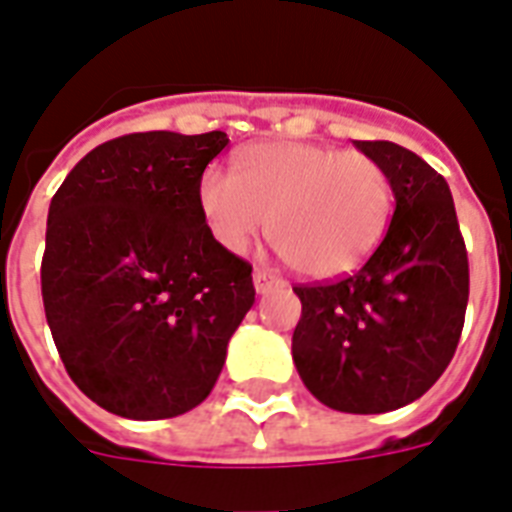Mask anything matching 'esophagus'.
Listing matches in <instances>:
<instances>
[{
    "instance_id": "esophagus-1",
    "label": "esophagus",
    "mask_w": 512,
    "mask_h": 512,
    "mask_svg": "<svg viewBox=\"0 0 512 512\" xmlns=\"http://www.w3.org/2000/svg\"><path fill=\"white\" fill-rule=\"evenodd\" d=\"M252 281H255V292L257 294L270 292L273 286L281 284V278L273 276V273H270V270H265V268H255V273H252Z\"/></svg>"
}]
</instances>
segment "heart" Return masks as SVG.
Instances as JSON below:
<instances>
[{
	"label": "heart",
	"mask_w": 512,
	"mask_h": 512,
	"mask_svg": "<svg viewBox=\"0 0 512 512\" xmlns=\"http://www.w3.org/2000/svg\"><path fill=\"white\" fill-rule=\"evenodd\" d=\"M197 205L220 249L242 255L268 239L297 273L331 278L357 268L392 218V181L365 152L310 141H260L236 157V176L210 165Z\"/></svg>",
	"instance_id": "heart-1"
}]
</instances>
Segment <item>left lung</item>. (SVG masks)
Masks as SVG:
<instances>
[{"label":"left lung","instance_id":"1","mask_svg":"<svg viewBox=\"0 0 512 512\" xmlns=\"http://www.w3.org/2000/svg\"><path fill=\"white\" fill-rule=\"evenodd\" d=\"M392 181L394 215L368 263L331 284L294 286L292 357L315 400L376 415L429 392L450 365L468 305V252L450 186L394 141H355Z\"/></svg>","mask_w":512,"mask_h":512}]
</instances>
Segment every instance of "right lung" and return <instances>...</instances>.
<instances>
[{
  "label": "right lung",
  "instance_id": "1",
  "mask_svg": "<svg viewBox=\"0 0 512 512\" xmlns=\"http://www.w3.org/2000/svg\"><path fill=\"white\" fill-rule=\"evenodd\" d=\"M223 131L105 141L47 215L41 297L68 376L107 413L160 421L213 392L255 302L252 265L220 249L197 205Z\"/></svg>",
  "mask_w": 512,
  "mask_h": 512
}]
</instances>
